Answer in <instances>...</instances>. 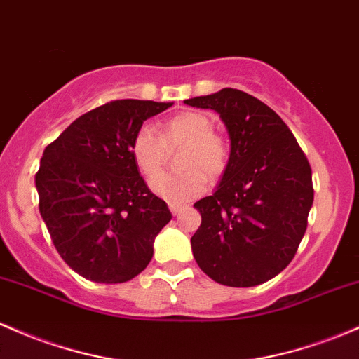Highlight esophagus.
Returning <instances> with one entry per match:
<instances>
[{
	"mask_svg": "<svg viewBox=\"0 0 359 359\" xmlns=\"http://www.w3.org/2000/svg\"><path fill=\"white\" fill-rule=\"evenodd\" d=\"M168 208H170L172 215H179V212L184 210V206H180V204H170V206H168Z\"/></svg>",
	"mask_w": 359,
	"mask_h": 359,
	"instance_id": "obj_1",
	"label": "esophagus"
}]
</instances>
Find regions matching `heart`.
I'll return each mask as SVG.
<instances>
[{
  "mask_svg": "<svg viewBox=\"0 0 359 359\" xmlns=\"http://www.w3.org/2000/svg\"><path fill=\"white\" fill-rule=\"evenodd\" d=\"M182 147L180 166L184 172L162 174L149 180L153 194L179 204L198 198L208 179H218L230 163V144L212 131V122L201 112H180L160 126V136L149 128L137 129L133 136L131 158L143 177H154L164 163L167 149ZM207 175L204 176L203 173Z\"/></svg>",
  "mask_w": 359,
  "mask_h": 359,
  "instance_id": "1",
  "label": "heart"
}]
</instances>
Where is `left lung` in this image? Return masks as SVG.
Listing matches in <instances>:
<instances>
[{"instance_id":"1","label":"left lung","mask_w":359,"mask_h":359,"mask_svg":"<svg viewBox=\"0 0 359 359\" xmlns=\"http://www.w3.org/2000/svg\"><path fill=\"white\" fill-rule=\"evenodd\" d=\"M184 104L219 114L230 163L212 196L199 199L191 238L201 269L224 286L250 288L278 276L297 254L313 203L312 168L273 109L235 88Z\"/></svg>"}]
</instances>
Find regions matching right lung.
Returning <instances> with one entry per match:
<instances>
[{"label": "right lung", "mask_w": 359, "mask_h": 359, "mask_svg": "<svg viewBox=\"0 0 359 359\" xmlns=\"http://www.w3.org/2000/svg\"><path fill=\"white\" fill-rule=\"evenodd\" d=\"M172 102L114 100L71 122L44 149L35 175L39 211L71 269L93 283L137 276L172 219L131 158L133 136Z\"/></svg>", "instance_id": "add662e5"}]
</instances>
